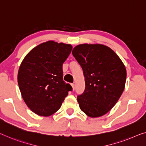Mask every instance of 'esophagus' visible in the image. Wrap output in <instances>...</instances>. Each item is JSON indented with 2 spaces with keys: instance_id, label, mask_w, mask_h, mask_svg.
<instances>
[{
  "instance_id": "1",
  "label": "esophagus",
  "mask_w": 146,
  "mask_h": 146,
  "mask_svg": "<svg viewBox=\"0 0 146 146\" xmlns=\"http://www.w3.org/2000/svg\"><path fill=\"white\" fill-rule=\"evenodd\" d=\"M71 86H72L73 90H75V84H74V83H72V84H71Z\"/></svg>"
}]
</instances>
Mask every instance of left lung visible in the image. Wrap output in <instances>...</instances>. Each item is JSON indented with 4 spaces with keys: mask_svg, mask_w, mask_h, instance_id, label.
<instances>
[{
    "mask_svg": "<svg viewBox=\"0 0 146 146\" xmlns=\"http://www.w3.org/2000/svg\"><path fill=\"white\" fill-rule=\"evenodd\" d=\"M81 66L85 89L77 96L79 107L90 117L107 113L120 98L125 89L127 71L115 52L103 44H82L72 51Z\"/></svg>",
    "mask_w": 146,
    "mask_h": 146,
    "instance_id": "1",
    "label": "left lung"
}]
</instances>
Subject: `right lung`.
Wrapping results in <instances>:
<instances>
[{
  "instance_id": "right-lung-1",
  "label": "right lung",
  "mask_w": 146,
  "mask_h": 146,
  "mask_svg": "<svg viewBox=\"0 0 146 146\" xmlns=\"http://www.w3.org/2000/svg\"><path fill=\"white\" fill-rule=\"evenodd\" d=\"M71 44L48 41L36 46L22 61L17 82L26 105L35 113L48 117L60 108L72 86L63 80V64Z\"/></svg>"
}]
</instances>
